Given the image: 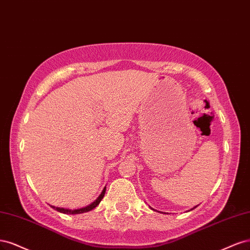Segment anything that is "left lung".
Here are the masks:
<instances>
[{
	"mask_svg": "<svg viewBox=\"0 0 250 250\" xmlns=\"http://www.w3.org/2000/svg\"><path fill=\"white\" fill-rule=\"evenodd\" d=\"M197 207V206H196ZM196 207H194V208H196ZM193 208H191V210H193ZM152 210H154V208H152Z\"/></svg>",
	"mask_w": 250,
	"mask_h": 250,
	"instance_id": "obj_1",
	"label": "left lung"
}]
</instances>
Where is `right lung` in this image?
Masks as SVG:
<instances>
[{"instance_id": "right-lung-1", "label": "right lung", "mask_w": 250, "mask_h": 250, "mask_svg": "<svg viewBox=\"0 0 250 250\" xmlns=\"http://www.w3.org/2000/svg\"><path fill=\"white\" fill-rule=\"evenodd\" d=\"M104 193H106V187H104L101 193V195L96 198L92 204H90L89 206L87 207H84V208H76V210H71V208H58V207H54V206H51V208H53L54 210L58 211L60 213H63V214H68V215H76V214H82V213H86V212H89L91 210H93V208L95 207H98L99 204L101 203V200L104 198Z\"/></svg>"}]
</instances>
